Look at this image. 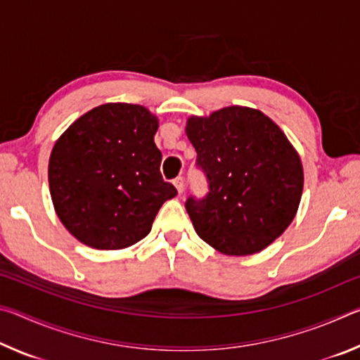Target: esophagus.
Returning <instances> with one entry per match:
<instances>
[{
    "mask_svg": "<svg viewBox=\"0 0 360 360\" xmlns=\"http://www.w3.org/2000/svg\"><path fill=\"white\" fill-rule=\"evenodd\" d=\"M173 184H174V187H176V188H178V192H179V193L184 192V186H186V184H184V179H182L181 176H179V178H176V179L173 181Z\"/></svg>",
    "mask_w": 360,
    "mask_h": 360,
    "instance_id": "1",
    "label": "esophagus"
}]
</instances>
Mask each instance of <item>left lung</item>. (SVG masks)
<instances>
[{
  "label": "left lung",
  "instance_id": "8db88e82",
  "mask_svg": "<svg viewBox=\"0 0 360 360\" xmlns=\"http://www.w3.org/2000/svg\"><path fill=\"white\" fill-rule=\"evenodd\" d=\"M186 133L208 181L186 210L198 236L229 255L255 254L294 221L303 191L300 157L281 129L257 109L229 106L191 117Z\"/></svg>",
  "mask_w": 360,
  "mask_h": 360
}]
</instances>
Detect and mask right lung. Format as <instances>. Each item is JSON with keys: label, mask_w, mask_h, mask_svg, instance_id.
Instances as JSON below:
<instances>
[{"label": "right lung", "mask_w": 360, "mask_h": 360, "mask_svg": "<svg viewBox=\"0 0 360 360\" xmlns=\"http://www.w3.org/2000/svg\"><path fill=\"white\" fill-rule=\"evenodd\" d=\"M158 120L148 109L108 103L79 117L56 143L49 187L57 216L95 249L143 240L158 210L178 195L160 173Z\"/></svg>", "instance_id": "1"}]
</instances>
